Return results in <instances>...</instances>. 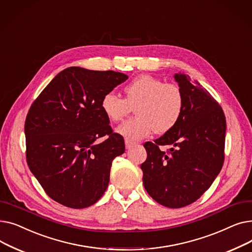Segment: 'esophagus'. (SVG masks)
Returning <instances> with one entry per match:
<instances>
[{"label": "esophagus", "instance_id": "obj_1", "mask_svg": "<svg viewBox=\"0 0 252 252\" xmlns=\"http://www.w3.org/2000/svg\"><path fill=\"white\" fill-rule=\"evenodd\" d=\"M134 145H135V143L133 141H129V140L126 139V149H130L131 147H134Z\"/></svg>", "mask_w": 252, "mask_h": 252}]
</instances>
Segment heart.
I'll return each instance as SVG.
<instances>
[{
	"label": "heart",
	"mask_w": 252,
	"mask_h": 252,
	"mask_svg": "<svg viewBox=\"0 0 252 252\" xmlns=\"http://www.w3.org/2000/svg\"><path fill=\"white\" fill-rule=\"evenodd\" d=\"M126 98L115 93H106L101 100V109L110 122L116 123L135 107L136 116L116 128L117 133L129 141H137L156 134H164L180 121L185 107L181 88L164 83L150 74H141L124 88Z\"/></svg>",
	"instance_id": "b5f03b06"
}]
</instances>
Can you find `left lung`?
<instances>
[{
	"mask_svg": "<svg viewBox=\"0 0 252 252\" xmlns=\"http://www.w3.org/2000/svg\"><path fill=\"white\" fill-rule=\"evenodd\" d=\"M185 107L179 123L160 138L146 142L141 164L143 184L159 204L180 208L195 202L211 186L223 164L226 117L207 90L189 75L175 74ZM169 144L166 154L159 146Z\"/></svg>",
	"mask_w": 252,
	"mask_h": 252,
	"instance_id": "left-lung-1",
	"label": "left lung"
}]
</instances>
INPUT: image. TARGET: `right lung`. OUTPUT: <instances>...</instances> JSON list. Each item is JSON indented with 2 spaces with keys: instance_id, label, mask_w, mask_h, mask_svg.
I'll return each mask as SVG.
<instances>
[{
  "instance_id": "add662e5",
  "label": "right lung",
  "mask_w": 252,
  "mask_h": 252,
  "mask_svg": "<svg viewBox=\"0 0 252 252\" xmlns=\"http://www.w3.org/2000/svg\"><path fill=\"white\" fill-rule=\"evenodd\" d=\"M127 77L73 66L53 78L31 106L24 126L26 161L53 200L85 208L107 189L112 160L126 146L112 131L101 100ZM105 135L104 142H96Z\"/></svg>"
}]
</instances>
